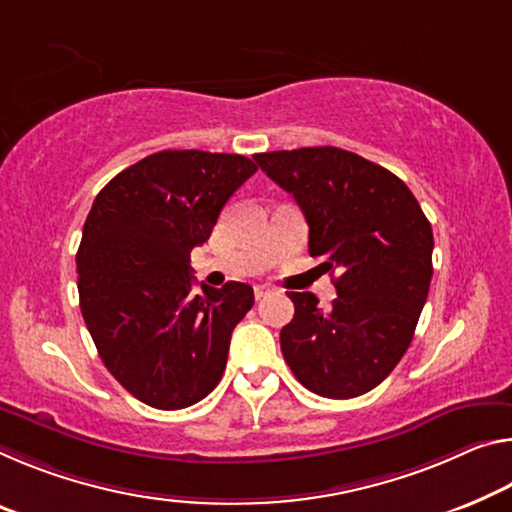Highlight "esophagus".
Instances as JSON below:
<instances>
[{"label":"esophagus","mask_w":512,"mask_h":512,"mask_svg":"<svg viewBox=\"0 0 512 512\" xmlns=\"http://www.w3.org/2000/svg\"><path fill=\"white\" fill-rule=\"evenodd\" d=\"M271 294V287H266V285H255V298L257 300H262V298H266Z\"/></svg>","instance_id":"obj_1"}]
</instances>
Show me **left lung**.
Instances as JSON below:
<instances>
[{
	"mask_svg": "<svg viewBox=\"0 0 512 512\" xmlns=\"http://www.w3.org/2000/svg\"><path fill=\"white\" fill-rule=\"evenodd\" d=\"M255 161L303 209L310 255L339 271L328 310L310 291L287 294L294 319L280 330L285 362L326 399L369 392L415 335L433 278L431 223L399 177L355 152L323 145Z\"/></svg>",
	"mask_w": 512,
	"mask_h": 512,
	"instance_id": "left-lung-1",
	"label": "left lung"
}]
</instances>
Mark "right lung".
I'll use <instances>...</instances> for the list:
<instances>
[{"mask_svg": "<svg viewBox=\"0 0 512 512\" xmlns=\"http://www.w3.org/2000/svg\"><path fill=\"white\" fill-rule=\"evenodd\" d=\"M257 166L241 154L164 150L97 193L77 250L79 307L97 353L129 394L182 410L218 385L253 287L193 291L191 250Z\"/></svg>", "mask_w": 512, "mask_h": 512, "instance_id": "1", "label": "right lung"}]
</instances>
